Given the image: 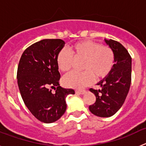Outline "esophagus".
<instances>
[{"label":"esophagus","mask_w":146,"mask_h":146,"mask_svg":"<svg viewBox=\"0 0 146 146\" xmlns=\"http://www.w3.org/2000/svg\"><path fill=\"white\" fill-rule=\"evenodd\" d=\"M86 92V90H76L75 93L77 94H83Z\"/></svg>","instance_id":"1"}]
</instances>
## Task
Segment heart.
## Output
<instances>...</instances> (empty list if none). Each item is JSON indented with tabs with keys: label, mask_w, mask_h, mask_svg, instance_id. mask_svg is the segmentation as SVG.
Here are the masks:
<instances>
[{
	"label": "heart",
	"mask_w": 146,
	"mask_h": 146,
	"mask_svg": "<svg viewBox=\"0 0 146 146\" xmlns=\"http://www.w3.org/2000/svg\"><path fill=\"white\" fill-rule=\"evenodd\" d=\"M68 50L63 49L58 53L56 62L59 70L68 72L75 60H82L81 72H72L63 79L65 86L82 88L97 80L105 78L115 64V53L108 45H101L93 41H81L71 45Z\"/></svg>",
	"instance_id": "1"
}]
</instances>
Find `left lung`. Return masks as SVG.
<instances>
[{"label": "left lung", "instance_id": "8db88e82", "mask_svg": "<svg viewBox=\"0 0 146 146\" xmlns=\"http://www.w3.org/2000/svg\"><path fill=\"white\" fill-rule=\"evenodd\" d=\"M105 42L114 51L115 64L108 76L98 83L101 89H89L96 96V101L89 106V110L103 118L112 116L121 108L131 80V58L127 50L115 40Z\"/></svg>", "mask_w": 146, "mask_h": 146}]
</instances>
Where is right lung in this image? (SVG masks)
Wrapping results in <instances>:
<instances>
[{"instance_id": "right-lung-1", "label": "right lung", "mask_w": 146, "mask_h": 146, "mask_svg": "<svg viewBox=\"0 0 146 146\" xmlns=\"http://www.w3.org/2000/svg\"><path fill=\"white\" fill-rule=\"evenodd\" d=\"M65 44L61 39H43L28 47L18 64L17 83L23 102L40 121L52 123L66 110V97L73 89L60 86L57 55ZM56 93L52 94V89Z\"/></svg>"}]
</instances>
